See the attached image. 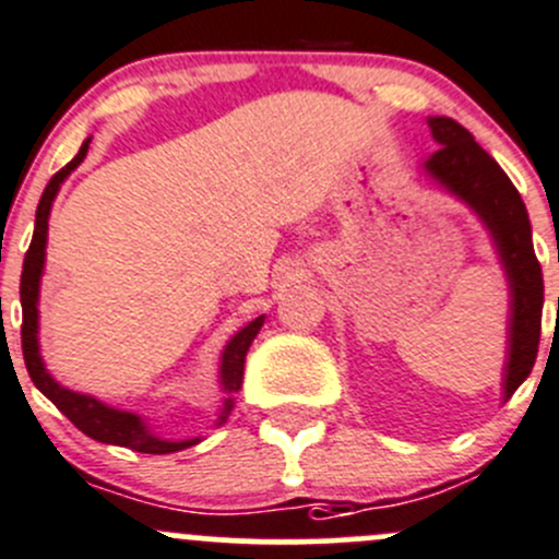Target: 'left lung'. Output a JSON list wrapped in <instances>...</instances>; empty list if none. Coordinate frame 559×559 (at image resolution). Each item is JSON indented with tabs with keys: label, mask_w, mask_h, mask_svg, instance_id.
Masks as SVG:
<instances>
[{
	"label": "left lung",
	"mask_w": 559,
	"mask_h": 559,
	"mask_svg": "<svg viewBox=\"0 0 559 559\" xmlns=\"http://www.w3.org/2000/svg\"><path fill=\"white\" fill-rule=\"evenodd\" d=\"M429 128L440 150L426 160L424 171L478 215L506 270L511 313H508L502 401H508L533 371L540 341L544 273L535 259L533 226L513 182L497 166V160L475 142L467 128H462L451 117H429Z\"/></svg>",
	"instance_id": "obj_1"
}]
</instances>
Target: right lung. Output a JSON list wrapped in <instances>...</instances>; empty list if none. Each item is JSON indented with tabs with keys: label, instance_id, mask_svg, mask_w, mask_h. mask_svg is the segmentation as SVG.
<instances>
[{
	"label": "right lung",
	"instance_id": "obj_1",
	"mask_svg": "<svg viewBox=\"0 0 559 559\" xmlns=\"http://www.w3.org/2000/svg\"><path fill=\"white\" fill-rule=\"evenodd\" d=\"M92 139H86L81 144L79 155L70 160L64 169H59L57 175L48 180L46 191H43L40 204H37L35 213V235H32L29 251L24 257V270H21V311H24V324H21V346H24V362L26 371H29L35 388L68 417L70 424L79 431H84L86 437L97 442H106V445H122L130 451L139 453H155V456H164V453H177L186 451V448L202 442V437H193V440H164V437L155 435L150 429V424L144 417L133 415V412L114 409V406L103 404L95 395L75 393V390L62 388L57 379L48 373L46 362L40 357V338H37V328H40V311H37V300H40V278L43 267H46V242H48V215H51V204L57 199L59 186L70 177V171L79 169L81 160L86 158V150H90ZM264 317H257L253 322H248L246 328L237 330L229 338V344L221 352V390L226 393L224 406H221V415L215 420V426L226 424L231 406H235V393L242 388V371H246V355L251 341L257 338V333L262 330Z\"/></svg>",
	"mask_w": 559,
	"mask_h": 559
}]
</instances>
